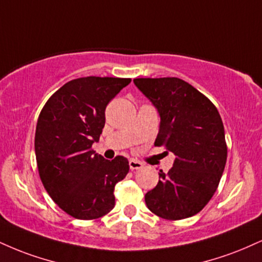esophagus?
<instances>
[{"instance_id":"obj_1","label":"esophagus","mask_w":262,"mask_h":262,"mask_svg":"<svg viewBox=\"0 0 262 262\" xmlns=\"http://www.w3.org/2000/svg\"><path fill=\"white\" fill-rule=\"evenodd\" d=\"M143 166L144 163L138 161V160H133V159L129 160V167H130V169H140L143 168Z\"/></svg>"}]
</instances>
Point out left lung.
<instances>
[{
  "label": "left lung",
  "mask_w": 262,
  "mask_h": 262,
  "mask_svg": "<svg viewBox=\"0 0 262 262\" xmlns=\"http://www.w3.org/2000/svg\"><path fill=\"white\" fill-rule=\"evenodd\" d=\"M135 86L156 107L160 118L156 146L176 155L168 173L145 194L151 212L165 220L196 215L219 187L227 161L225 128L206 96L179 78H139Z\"/></svg>",
  "instance_id": "left-lung-1"
}]
</instances>
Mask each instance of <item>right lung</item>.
I'll use <instances>...</instances> for the list:
<instances>
[{
  "label": "right lung",
  "mask_w": 262,
  "mask_h": 262,
  "mask_svg": "<svg viewBox=\"0 0 262 262\" xmlns=\"http://www.w3.org/2000/svg\"><path fill=\"white\" fill-rule=\"evenodd\" d=\"M129 78L85 77L56 91L41 110L35 132L37 169L51 199L78 220H95L115 207V185L127 176L129 162L112 161L93 150L108 102Z\"/></svg>",
  "instance_id": "add662e5"
}]
</instances>
